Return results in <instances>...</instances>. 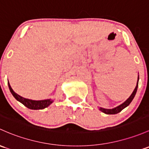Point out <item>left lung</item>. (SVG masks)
I'll use <instances>...</instances> for the list:
<instances>
[{
    "label": "left lung",
    "mask_w": 149,
    "mask_h": 149,
    "mask_svg": "<svg viewBox=\"0 0 149 149\" xmlns=\"http://www.w3.org/2000/svg\"><path fill=\"white\" fill-rule=\"evenodd\" d=\"M139 76H138V81H137L136 86L135 89H134V91H133V93H131V95H130L129 98H128V99L125 101V102H123L122 104H120L118 106H117V107L113 108V109H103V108H100L99 110L101 111L106 114H116V113H118L121 111L123 109H125L126 107H127L128 105L131 103V101H132V100L134 99V96H135L136 93L138 85H139Z\"/></svg>",
    "instance_id": "obj_1"
}]
</instances>
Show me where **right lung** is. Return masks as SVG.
<instances>
[{
  "label": "right lung",
  "mask_w": 149,
  "mask_h": 149,
  "mask_svg": "<svg viewBox=\"0 0 149 149\" xmlns=\"http://www.w3.org/2000/svg\"><path fill=\"white\" fill-rule=\"evenodd\" d=\"M8 84L9 89H10V93H12V95H13L14 98L18 101L19 102L23 103L25 106H26L27 108H29L30 109H33V110H39V109H43L45 108L48 107L50 104H51L54 101L51 99H46V100H41V101H34V100H31L28 99V98H25L21 96L18 94H17L16 93L13 91V90L12 89L11 86H10L9 82L8 83Z\"/></svg>",
  "instance_id": "add662e5"
}]
</instances>
